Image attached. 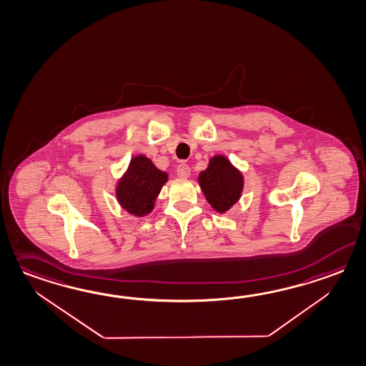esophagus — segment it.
<instances>
[{
	"label": "esophagus",
	"instance_id": "34e87169",
	"mask_svg": "<svg viewBox=\"0 0 366 366\" xmlns=\"http://www.w3.org/2000/svg\"><path fill=\"white\" fill-rule=\"evenodd\" d=\"M177 174H179V177L187 179L190 176V167L187 164H179L177 167Z\"/></svg>",
	"mask_w": 366,
	"mask_h": 366
}]
</instances>
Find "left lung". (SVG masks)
<instances>
[{"label": "left lung", "instance_id": "obj_1", "mask_svg": "<svg viewBox=\"0 0 366 366\" xmlns=\"http://www.w3.org/2000/svg\"><path fill=\"white\" fill-rule=\"evenodd\" d=\"M203 194L214 210L227 212L239 201L243 190V176L224 156H214L207 169L199 173Z\"/></svg>", "mask_w": 366, "mask_h": 366}]
</instances>
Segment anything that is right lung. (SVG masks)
<instances>
[{"label": "right lung", "instance_id": "add662e5", "mask_svg": "<svg viewBox=\"0 0 366 366\" xmlns=\"http://www.w3.org/2000/svg\"><path fill=\"white\" fill-rule=\"evenodd\" d=\"M168 174L159 171L146 156H137L117 187V198L124 210L143 217L154 209V199Z\"/></svg>", "mask_w": 366, "mask_h": 366}]
</instances>
